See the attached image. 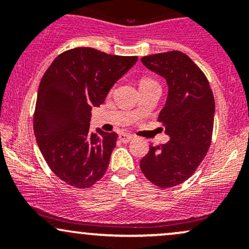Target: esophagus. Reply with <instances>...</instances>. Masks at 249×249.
<instances>
[{
  "label": "esophagus",
  "mask_w": 249,
  "mask_h": 249,
  "mask_svg": "<svg viewBox=\"0 0 249 249\" xmlns=\"http://www.w3.org/2000/svg\"><path fill=\"white\" fill-rule=\"evenodd\" d=\"M133 139V136L131 134H126V133H121L119 134V141L123 142H128Z\"/></svg>",
  "instance_id": "esophagus-1"
}]
</instances>
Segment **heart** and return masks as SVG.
<instances>
[{"label": "heart", "instance_id": "heart-1", "mask_svg": "<svg viewBox=\"0 0 249 249\" xmlns=\"http://www.w3.org/2000/svg\"><path fill=\"white\" fill-rule=\"evenodd\" d=\"M151 82H153L152 79H150V78H142V81H141V85H142V84H146V83H151Z\"/></svg>", "mask_w": 249, "mask_h": 249}]
</instances>
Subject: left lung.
I'll return each instance as SVG.
<instances>
[{"mask_svg":"<svg viewBox=\"0 0 249 249\" xmlns=\"http://www.w3.org/2000/svg\"><path fill=\"white\" fill-rule=\"evenodd\" d=\"M142 63L166 79L167 99L158 121L170 137L166 144L150 146L141 160L142 172L156 186L173 187L196 172L211 146L213 92L205 73L181 51L144 56Z\"/></svg>","mask_w":249,"mask_h":249,"instance_id":"left-lung-1","label":"left lung"}]
</instances>
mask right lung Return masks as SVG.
<instances>
[{
	"mask_svg": "<svg viewBox=\"0 0 249 249\" xmlns=\"http://www.w3.org/2000/svg\"><path fill=\"white\" fill-rule=\"evenodd\" d=\"M138 61L75 48L53 59L39 83L34 132L50 170L63 181L88 188L107 172L117 133L90 132L91 110Z\"/></svg>",
	"mask_w": 249,
	"mask_h": 249,
	"instance_id": "right-lung-1",
	"label": "right lung"
}]
</instances>
